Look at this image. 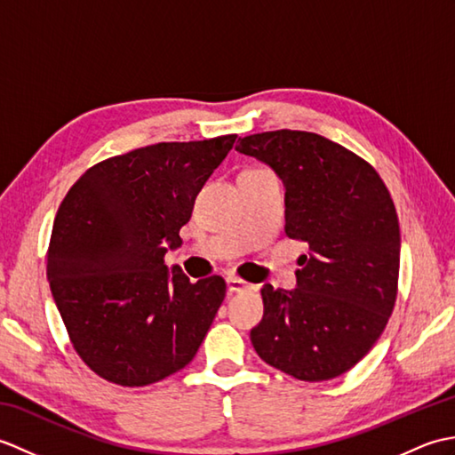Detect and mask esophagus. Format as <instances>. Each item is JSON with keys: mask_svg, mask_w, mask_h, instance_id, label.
<instances>
[{"mask_svg": "<svg viewBox=\"0 0 455 455\" xmlns=\"http://www.w3.org/2000/svg\"><path fill=\"white\" fill-rule=\"evenodd\" d=\"M227 287H228V291H233V293L252 291V289H254L252 283H248V282H244V279H240L236 275H228L227 277Z\"/></svg>", "mask_w": 455, "mask_h": 455, "instance_id": "esophagus-1", "label": "esophagus"}]
</instances>
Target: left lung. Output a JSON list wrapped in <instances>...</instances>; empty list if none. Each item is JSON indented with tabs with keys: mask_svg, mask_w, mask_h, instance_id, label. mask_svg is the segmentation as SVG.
<instances>
[{
	"mask_svg": "<svg viewBox=\"0 0 455 455\" xmlns=\"http://www.w3.org/2000/svg\"><path fill=\"white\" fill-rule=\"evenodd\" d=\"M238 140L240 154L283 181L285 235L311 250L295 289L262 287L252 346L295 379H332L371 350L393 313L401 259L393 199L370 164L321 134L282 129Z\"/></svg>",
	"mask_w": 455,
	"mask_h": 455,
	"instance_id": "obj_1",
	"label": "left lung"
}]
</instances>
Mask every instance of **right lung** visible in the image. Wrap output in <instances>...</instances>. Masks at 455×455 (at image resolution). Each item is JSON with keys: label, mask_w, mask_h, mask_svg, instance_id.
Wrapping results in <instances>:
<instances>
[{"label": "right lung", "mask_w": 455, "mask_h": 455, "mask_svg": "<svg viewBox=\"0 0 455 455\" xmlns=\"http://www.w3.org/2000/svg\"><path fill=\"white\" fill-rule=\"evenodd\" d=\"M235 140L137 148L95 164L64 197L46 277L74 350L103 379L144 387L197 354L227 283H191L164 256L181 246L197 193Z\"/></svg>", "instance_id": "add662e5"}]
</instances>
